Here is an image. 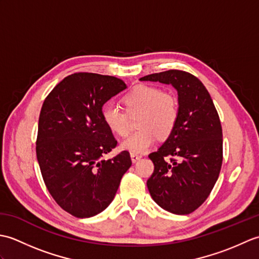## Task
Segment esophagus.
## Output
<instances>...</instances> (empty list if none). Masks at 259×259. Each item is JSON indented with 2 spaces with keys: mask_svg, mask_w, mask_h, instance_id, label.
<instances>
[{
  "mask_svg": "<svg viewBox=\"0 0 259 259\" xmlns=\"http://www.w3.org/2000/svg\"><path fill=\"white\" fill-rule=\"evenodd\" d=\"M130 157H131V160H133V162H137L141 159V155H138V153H135V152H131Z\"/></svg>",
  "mask_w": 259,
  "mask_h": 259,
  "instance_id": "1",
  "label": "esophagus"
}]
</instances>
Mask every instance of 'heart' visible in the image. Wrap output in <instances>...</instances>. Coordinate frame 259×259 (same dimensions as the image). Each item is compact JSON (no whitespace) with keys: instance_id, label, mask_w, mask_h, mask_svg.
I'll list each match as a JSON object with an SVG mask.
<instances>
[{"instance_id":"1","label":"heart","mask_w":259,"mask_h":259,"mask_svg":"<svg viewBox=\"0 0 259 259\" xmlns=\"http://www.w3.org/2000/svg\"><path fill=\"white\" fill-rule=\"evenodd\" d=\"M122 109L113 103H106L101 109L103 122L119 137L130 133L128 115L138 114L137 125L139 130L122 142L123 149L135 153L147 151L157 137L164 139L171 135L179 117L178 101L174 95L162 92L155 85L140 84L135 87L121 99Z\"/></svg>"}]
</instances>
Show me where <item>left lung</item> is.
<instances>
[{
  "mask_svg": "<svg viewBox=\"0 0 259 259\" xmlns=\"http://www.w3.org/2000/svg\"><path fill=\"white\" fill-rule=\"evenodd\" d=\"M141 81L171 84L178 92L179 117L164 144L149 155L147 181L152 199L167 211L188 214L210 195L223 163V129L210 95L191 73L168 70Z\"/></svg>",
  "mask_w": 259,
  "mask_h": 259,
  "instance_id": "8db88e82",
  "label": "left lung"
}]
</instances>
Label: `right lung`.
I'll use <instances>...</instances> for the list:
<instances>
[{
  "label": "right lung",
  "instance_id": "add662e5",
  "mask_svg": "<svg viewBox=\"0 0 259 259\" xmlns=\"http://www.w3.org/2000/svg\"><path fill=\"white\" fill-rule=\"evenodd\" d=\"M125 88L115 76L79 72L65 76L43 102L35 148L38 166L53 199L74 217L103 211L133 163L126 150L102 159L118 142L101 109Z\"/></svg>",
  "mask_w": 259,
  "mask_h": 259
}]
</instances>
